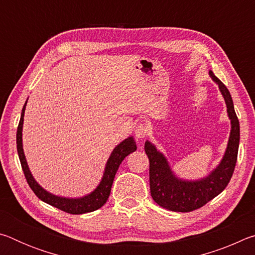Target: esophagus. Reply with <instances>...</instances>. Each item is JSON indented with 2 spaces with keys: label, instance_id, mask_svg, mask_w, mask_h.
Returning a JSON list of instances; mask_svg holds the SVG:
<instances>
[{
  "label": "esophagus",
  "instance_id": "esophagus-1",
  "mask_svg": "<svg viewBox=\"0 0 255 255\" xmlns=\"http://www.w3.org/2000/svg\"><path fill=\"white\" fill-rule=\"evenodd\" d=\"M147 127H146L144 124H139L135 129V135L137 139H144V138L147 136Z\"/></svg>",
  "mask_w": 255,
  "mask_h": 255
}]
</instances>
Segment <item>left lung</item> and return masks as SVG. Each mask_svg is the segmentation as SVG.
Wrapping results in <instances>:
<instances>
[{
    "label": "left lung",
    "mask_w": 255,
    "mask_h": 255,
    "mask_svg": "<svg viewBox=\"0 0 255 255\" xmlns=\"http://www.w3.org/2000/svg\"><path fill=\"white\" fill-rule=\"evenodd\" d=\"M209 75L218 84L231 119V135L221 163L205 178L182 180L171 170L166 157L150 141H145V152L149 159V189L153 200L163 208L180 213L200 208L218 196L227 187L234 173L240 145V123L234 110L231 93L211 71Z\"/></svg>",
    "instance_id": "left-lung-1"
}]
</instances>
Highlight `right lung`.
I'll return each mask as SVG.
<instances>
[{
    "instance_id": "right-lung-1",
    "label": "right lung",
    "mask_w": 255,
    "mask_h": 255,
    "mask_svg": "<svg viewBox=\"0 0 255 255\" xmlns=\"http://www.w3.org/2000/svg\"><path fill=\"white\" fill-rule=\"evenodd\" d=\"M25 106H27V101H25L22 108L18 130H16V149H18L19 158L21 162V166H22L24 176L25 179H27L29 187L31 188V190L34 192V195L39 198L40 200L46 202V204L54 206L56 208L73 215L91 213V211L101 208V207L106 204L108 198L110 196L112 183H114L115 175L117 173L119 165L122 164L124 158L126 157L127 155L135 152L137 149V146L135 140H133V138H126V139L123 140L122 143L114 148L110 157L108 158V162L105 167V173H103L100 183H99L98 187L94 189L91 193L81 198H65L55 196L53 193L48 192L47 190L40 187L39 183L34 180L31 172L29 170L27 159H25L24 156L22 147V127Z\"/></svg>"
}]
</instances>
